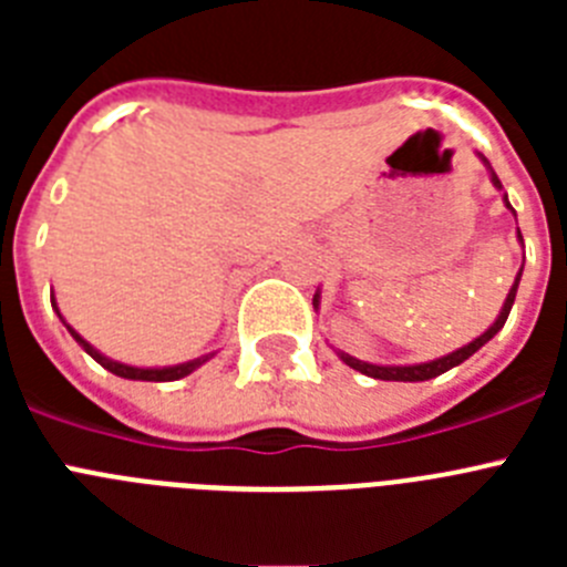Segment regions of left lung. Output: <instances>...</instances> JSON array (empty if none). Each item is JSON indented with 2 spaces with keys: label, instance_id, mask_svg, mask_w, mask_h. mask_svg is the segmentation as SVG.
I'll return each instance as SVG.
<instances>
[{
  "label": "left lung",
  "instance_id": "left-lung-1",
  "mask_svg": "<svg viewBox=\"0 0 567 567\" xmlns=\"http://www.w3.org/2000/svg\"><path fill=\"white\" fill-rule=\"evenodd\" d=\"M483 162H485V158H483ZM485 164H488V162H485ZM491 182H494V187L503 189V184H499V178L494 173H491ZM505 204H508V198H505ZM508 209H514V207H511V204H508ZM519 240H523V235H519ZM519 275H523V269H519V272H517V280H514V287H511L508 298H505L503 312H499V318L494 320V327H491L488 332L480 334V338L471 340L468 346L457 349V352L445 354V358H440V360H432V363H417V365H372V363H363V360L349 358V354H343V352H340V358H343L346 365H352L354 372L369 374V378H378V380H403V383H414V380H432V378H437V374L449 372V369L460 365V363H463V360H468L471 354L477 352V349H483V346L488 343V340L494 338V334H497L499 329L505 327V320H508L511 307H514V298H517ZM315 303H318V295H315Z\"/></svg>",
  "mask_w": 567,
  "mask_h": 567
}]
</instances>
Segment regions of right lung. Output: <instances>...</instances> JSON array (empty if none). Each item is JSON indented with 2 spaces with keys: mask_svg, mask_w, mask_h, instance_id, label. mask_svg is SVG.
Wrapping results in <instances>:
<instances>
[{
  "mask_svg": "<svg viewBox=\"0 0 567 567\" xmlns=\"http://www.w3.org/2000/svg\"><path fill=\"white\" fill-rule=\"evenodd\" d=\"M70 329V327H68ZM70 334L79 340V343L84 346V352L90 354V358L96 360V363H102L107 372L118 374V378H127V380H150V383H169V380H178V378H187L193 369H198V365L204 363L207 358H198V360H189V363H182V365H169V369H135V365H124V363H115V360H107L104 354H99L93 346L87 343V340L82 338L79 332H73L70 329Z\"/></svg>",
  "mask_w": 567,
  "mask_h": 567,
  "instance_id": "obj_1",
  "label": "right lung"
}]
</instances>
